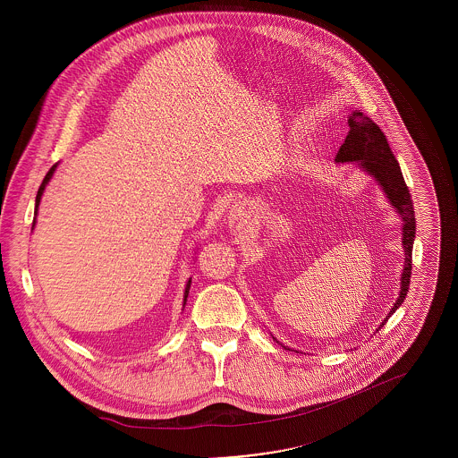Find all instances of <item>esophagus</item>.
Masks as SVG:
<instances>
[{
    "mask_svg": "<svg viewBox=\"0 0 458 458\" xmlns=\"http://www.w3.org/2000/svg\"><path fill=\"white\" fill-rule=\"evenodd\" d=\"M249 223V211H247V206L243 202H235L232 208H230V213H228V225L233 232H240L247 226Z\"/></svg>",
    "mask_w": 458,
    "mask_h": 458,
    "instance_id": "1",
    "label": "esophagus"
}]
</instances>
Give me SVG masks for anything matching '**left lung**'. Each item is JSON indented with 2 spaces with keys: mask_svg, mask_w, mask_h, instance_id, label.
<instances>
[{
  "mask_svg": "<svg viewBox=\"0 0 458 458\" xmlns=\"http://www.w3.org/2000/svg\"><path fill=\"white\" fill-rule=\"evenodd\" d=\"M349 127L345 142L336 153L335 161L359 163V168H362L377 182L388 202L392 204L402 219V245H403L405 256H403V269L400 278V293L396 302L390 309V314L379 325V327H383L388 321V318L405 301L409 292L411 275H412V247H414L415 239L414 204L411 199V192L405 185L400 165L390 149L386 135L360 109H355L350 113ZM379 327L376 331H379Z\"/></svg>",
  "mask_w": 458,
  "mask_h": 458,
  "instance_id": "1",
  "label": "left lung"
}]
</instances>
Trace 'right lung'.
Returning a JSON list of instances; mask_svg holds the SVG:
<instances>
[{"mask_svg": "<svg viewBox=\"0 0 458 458\" xmlns=\"http://www.w3.org/2000/svg\"><path fill=\"white\" fill-rule=\"evenodd\" d=\"M56 166H58V163H56V165H53V166L49 168V172H47L46 176H44L43 183H41V187H39V191H38V196H36V211H34V215H36V216H38V209H39V204H41V197H43L44 189H46V185L49 183V180L53 178V174H55ZM34 225H36V218H34ZM34 225H32V230H34ZM191 284H192V278H189V282L185 284V292H183V307L187 304V297H189Z\"/></svg>", "mask_w": 458, "mask_h": 458, "instance_id": "right-lung-1", "label": "right lung"}]
</instances>
